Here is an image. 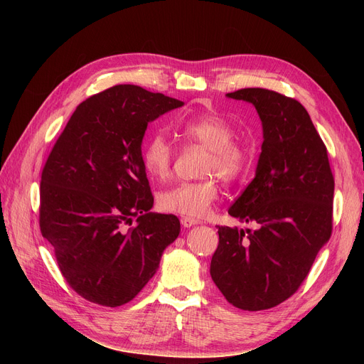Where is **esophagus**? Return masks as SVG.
Returning a JSON list of instances; mask_svg holds the SVG:
<instances>
[{
    "mask_svg": "<svg viewBox=\"0 0 364 364\" xmlns=\"http://www.w3.org/2000/svg\"><path fill=\"white\" fill-rule=\"evenodd\" d=\"M181 224L184 225V227H193V225H196V224H199V221L198 220H195V218H188V217H184V218H181Z\"/></svg>",
    "mask_w": 364,
    "mask_h": 364,
    "instance_id": "1",
    "label": "esophagus"
}]
</instances>
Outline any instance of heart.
I'll list each match as a JSON object with an SVG mask.
<instances>
[{"instance_id":"1","label":"heart","mask_w":364,"mask_h":364,"mask_svg":"<svg viewBox=\"0 0 364 364\" xmlns=\"http://www.w3.org/2000/svg\"><path fill=\"white\" fill-rule=\"evenodd\" d=\"M177 132L188 144L208 149L200 176L195 183H180L162 190L158 205L165 213L188 218H203L211 211L220 196L215 176L224 183L237 180L247 164V150L235 140L233 125L214 113H203L177 124ZM174 146L164 136H151L141 151V162L151 178L166 180L174 164Z\"/></svg>"}]
</instances>
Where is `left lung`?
Here are the masks:
<instances>
[{
  "label": "left lung",
  "mask_w": 364,
  "mask_h": 364,
  "mask_svg": "<svg viewBox=\"0 0 364 364\" xmlns=\"http://www.w3.org/2000/svg\"><path fill=\"white\" fill-rule=\"evenodd\" d=\"M255 106L262 146L255 178L228 209L255 230L218 225L211 277L235 307L259 311L292 296L332 235L335 180L309 112L265 88L225 94Z\"/></svg>",
  "instance_id": "left-lung-1"
}]
</instances>
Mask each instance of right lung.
I'll return each mask as SVG.
<instances>
[{"mask_svg":"<svg viewBox=\"0 0 364 364\" xmlns=\"http://www.w3.org/2000/svg\"><path fill=\"white\" fill-rule=\"evenodd\" d=\"M183 105L137 85H114L76 107L50 153L41 233L65 280L90 302L119 307L136 298L180 235L176 215L150 213L141 143L149 122Z\"/></svg>","mask_w":364,"mask_h":364,"instance_id":"add662e5","label":"right lung"}]
</instances>
